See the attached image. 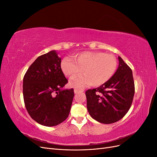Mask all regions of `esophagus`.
Returning a JSON list of instances; mask_svg holds the SVG:
<instances>
[{"instance_id": "34e87169", "label": "esophagus", "mask_w": 157, "mask_h": 157, "mask_svg": "<svg viewBox=\"0 0 157 157\" xmlns=\"http://www.w3.org/2000/svg\"><path fill=\"white\" fill-rule=\"evenodd\" d=\"M84 92V90H76V89L74 90L75 94H78L79 92Z\"/></svg>"}]
</instances>
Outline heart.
Segmentation results:
<instances>
[{
    "label": "heart",
    "instance_id": "b5f03b06",
    "mask_svg": "<svg viewBox=\"0 0 157 157\" xmlns=\"http://www.w3.org/2000/svg\"><path fill=\"white\" fill-rule=\"evenodd\" d=\"M73 58L65 57L61 62V68L71 79L83 71L84 75L70 82L71 86L76 88L91 84L94 86L103 85L111 79L117 67L115 57L101 52H82Z\"/></svg>",
    "mask_w": 157,
    "mask_h": 157
}]
</instances>
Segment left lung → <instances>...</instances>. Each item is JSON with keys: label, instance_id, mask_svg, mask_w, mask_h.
Wrapping results in <instances>:
<instances>
[{"label": "left lung", "instance_id": "obj_1", "mask_svg": "<svg viewBox=\"0 0 157 157\" xmlns=\"http://www.w3.org/2000/svg\"><path fill=\"white\" fill-rule=\"evenodd\" d=\"M118 59V69L111 79L98 88L86 92L89 114L103 124H112L124 117L134 96L132 71L120 56Z\"/></svg>", "mask_w": 157, "mask_h": 157}]
</instances>
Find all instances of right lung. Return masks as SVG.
I'll return each instance as SVG.
<instances>
[{
    "instance_id": "right-lung-1",
    "label": "right lung",
    "mask_w": 157,
    "mask_h": 157,
    "mask_svg": "<svg viewBox=\"0 0 157 157\" xmlns=\"http://www.w3.org/2000/svg\"><path fill=\"white\" fill-rule=\"evenodd\" d=\"M61 58L52 50L35 59L23 77V94L28 113L46 126H54L69 115L74 90L63 89L68 82L61 68Z\"/></svg>"
}]
</instances>
